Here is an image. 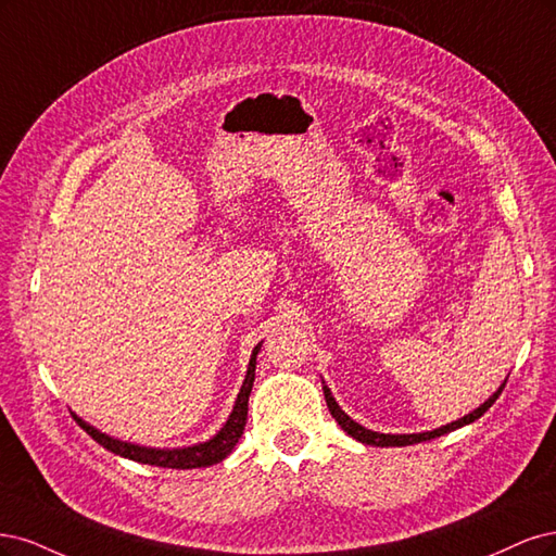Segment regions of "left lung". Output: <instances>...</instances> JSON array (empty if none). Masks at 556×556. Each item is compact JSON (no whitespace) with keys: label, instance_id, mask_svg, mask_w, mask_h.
<instances>
[{"label":"left lung","instance_id":"left-lung-1","mask_svg":"<svg viewBox=\"0 0 556 556\" xmlns=\"http://www.w3.org/2000/svg\"><path fill=\"white\" fill-rule=\"evenodd\" d=\"M508 381V379H506ZM506 381L498 386V390L494 392V395L490 397V400H485L482 402L478 408H473L471 414H467L464 418H457V420H453V422H447V425H441V427H437V429H432V432H416V434H383V432H374V429H367V427H363L361 422H355L349 414H344L342 410V406H339L337 402H334V397H332V392H330V388L326 386V381L320 379V383H324V395H326V402H328V408H330V414H332V418L337 420V425L344 429V432L349 434V437H353L355 441H361V443H365V445H379V447H395V445H414V443H422V441H429V439H437V437H443V434H447V432H455V429H459V427H464V425H471L473 420H478L482 414H485V410L496 402V397L501 395V390H504V386H506Z\"/></svg>","mask_w":556,"mask_h":556}]
</instances>
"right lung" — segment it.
Returning <instances> with one entry per match:
<instances>
[{"instance_id": "right-lung-1", "label": "right lung", "mask_w": 556, "mask_h": 556, "mask_svg": "<svg viewBox=\"0 0 556 556\" xmlns=\"http://www.w3.org/2000/svg\"><path fill=\"white\" fill-rule=\"evenodd\" d=\"M263 344V342H261ZM261 344L254 346L252 357H249V367H247V376L242 381V388L238 392L236 406H232L228 420L224 422V427L219 429L217 434L212 439L195 443L189 447H148V445H138V443H129V441H119L115 437H109L99 432L97 427H92L89 422H85L83 418H78L74 414V420L85 429V432L92 437L99 445H103L105 451H111L119 457H127L140 464H150V467H164V469H201V467H212V464H219L222 459H226L236 443L240 441L244 425H247V408H249V395H252V386L256 379V355L261 351Z\"/></svg>"}]
</instances>
